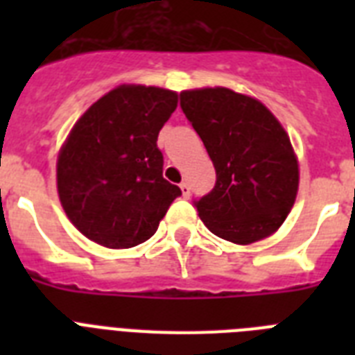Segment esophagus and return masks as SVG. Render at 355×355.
<instances>
[{
    "label": "esophagus",
    "instance_id": "1",
    "mask_svg": "<svg viewBox=\"0 0 355 355\" xmlns=\"http://www.w3.org/2000/svg\"><path fill=\"white\" fill-rule=\"evenodd\" d=\"M180 189H182V195H184V197H189V193H191V189H189L188 182H182V184H180Z\"/></svg>",
    "mask_w": 355,
    "mask_h": 355
}]
</instances>
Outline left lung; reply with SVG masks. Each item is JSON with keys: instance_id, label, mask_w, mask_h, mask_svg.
I'll use <instances>...</instances> for the list:
<instances>
[{"instance_id": "8db88e82", "label": "left lung", "mask_w": 355, "mask_h": 355, "mask_svg": "<svg viewBox=\"0 0 355 355\" xmlns=\"http://www.w3.org/2000/svg\"><path fill=\"white\" fill-rule=\"evenodd\" d=\"M180 107L216 167V186L195 200L210 232L237 243L275 234L298 191V162L280 121L228 88L180 94Z\"/></svg>"}]
</instances>
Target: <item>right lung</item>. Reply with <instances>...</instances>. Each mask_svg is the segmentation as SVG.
<instances>
[{"label":"right lung","instance_id":"obj_1","mask_svg":"<svg viewBox=\"0 0 355 355\" xmlns=\"http://www.w3.org/2000/svg\"><path fill=\"white\" fill-rule=\"evenodd\" d=\"M177 94L121 85L86 110L57 162V188L69 221L108 248L147 241L182 195L162 177L158 132L177 108Z\"/></svg>","mask_w":355,"mask_h":355}]
</instances>
